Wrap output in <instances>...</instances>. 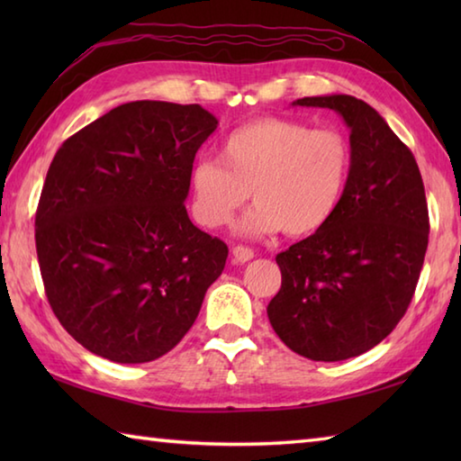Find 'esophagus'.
<instances>
[{
  "label": "esophagus",
  "mask_w": 461,
  "mask_h": 461,
  "mask_svg": "<svg viewBox=\"0 0 461 461\" xmlns=\"http://www.w3.org/2000/svg\"><path fill=\"white\" fill-rule=\"evenodd\" d=\"M253 259V249L246 246H236L231 249V263H246Z\"/></svg>",
  "instance_id": "obj_1"
}]
</instances>
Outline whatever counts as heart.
Masks as SVG:
<instances>
[{
    "label": "heart",
    "mask_w": 461,
    "mask_h": 461,
    "mask_svg": "<svg viewBox=\"0 0 461 461\" xmlns=\"http://www.w3.org/2000/svg\"><path fill=\"white\" fill-rule=\"evenodd\" d=\"M350 170L342 132L276 116L251 121L225 136L220 158L192 166L194 215L205 228H223L253 195L258 202L236 225L241 236H311L337 213Z\"/></svg>",
    "instance_id": "b5f03b06"
}]
</instances>
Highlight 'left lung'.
Listing matches in <instances>:
<instances>
[{"mask_svg":"<svg viewBox=\"0 0 461 461\" xmlns=\"http://www.w3.org/2000/svg\"><path fill=\"white\" fill-rule=\"evenodd\" d=\"M293 106L340 114L352 170L332 220L276 258L281 289L267 317L297 355L347 360L386 339L412 301L429 231L424 182L408 146L365 101L321 95Z\"/></svg>","mask_w":461,"mask_h":461,"instance_id":"8db88e82","label":"left lung"}]
</instances>
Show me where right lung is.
I'll use <instances>...</instances> for the list:
<instances>
[{
	"instance_id": "1",
	"label": "right lung",
	"mask_w": 461,
	"mask_h": 461,
	"mask_svg": "<svg viewBox=\"0 0 461 461\" xmlns=\"http://www.w3.org/2000/svg\"><path fill=\"white\" fill-rule=\"evenodd\" d=\"M215 129L200 104L134 101L57 150L35 246L49 305L86 350L140 365L194 325L228 259L184 205L195 152Z\"/></svg>"
}]
</instances>
